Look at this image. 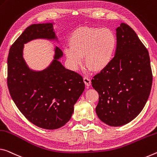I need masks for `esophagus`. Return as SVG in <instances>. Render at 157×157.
I'll return each mask as SVG.
<instances>
[{"label":"esophagus","mask_w":157,"mask_h":157,"mask_svg":"<svg viewBox=\"0 0 157 157\" xmlns=\"http://www.w3.org/2000/svg\"><path fill=\"white\" fill-rule=\"evenodd\" d=\"M83 82L87 87H89L91 85V81L88 76H85L83 78Z\"/></svg>","instance_id":"34e87169"}]
</instances>
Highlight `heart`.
Listing matches in <instances>:
<instances>
[{
  "label": "heart",
  "instance_id": "obj_1",
  "mask_svg": "<svg viewBox=\"0 0 157 157\" xmlns=\"http://www.w3.org/2000/svg\"><path fill=\"white\" fill-rule=\"evenodd\" d=\"M69 45L65 53L73 69L82 63L94 71L104 70L114 58L117 47L115 33L108 28L81 26L69 35Z\"/></svg>",
  "mask_w": 157,
  "mask_h": 157
}]
</instances>
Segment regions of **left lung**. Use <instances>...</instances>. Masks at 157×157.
Returning <instances> with one entry per match:
<instances>
[{"label": "left lung", "instance_id": "1", "mask_svg": "<svg viewBox=\"0 0 157 157\" xmlns=\"http://www.w3.org/2000/svg\"><path fill=\"white\" fill-rule=\"evenodd\" d=\"M117 47L110 65L92 79L99 94L97 115L113 127L127 124L141 112L150 96L152 72L149 52L127 24L116 29Z\"/></svg>", "mask_w": 157, "mask_h": 157}]
</instances>
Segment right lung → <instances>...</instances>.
<instances>
[{"instance_id":"1","label":"right lung","mask_w":157,"mask_h":157,"mask_svg":"<svg viewBox=\"0 0 157 157\" xmlns=\"http://www.w3.org/2000/svg\"><path fill=\"white\" fill-rule=\"evenodd\" d=\"M37 38L55 39L51 24L25 28L10 48L7 86L12 99L26 119L45 129H56L71 119L74 105L85 89L83 77L65 69L58 60L63 53L56 48L51 65L42 71H30L23 58L24 44Z\"/></svg>"}]
</instances>
